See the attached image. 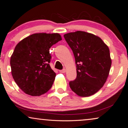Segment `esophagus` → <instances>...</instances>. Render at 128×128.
<instances>
[{"label": "esophagus", "mask_w": 128, "mask_h": 128, "mask_svg": "<svg viewBox=\"0 0 128 128\" xmlns=\"http://www.w3.org/2000/svg\"><path fill=\"white\" fill-rule=\"evenodd\" d=\"M59 71H60V72H61V73H65L66 70L65 68H64V69L61 70H59Z\"/></svg>", "instance_id": "1"}]
</instances>
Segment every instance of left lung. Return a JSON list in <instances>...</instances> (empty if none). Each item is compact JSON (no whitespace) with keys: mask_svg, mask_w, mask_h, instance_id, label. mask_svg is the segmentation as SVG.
I'll use <instances>...</instances> for the list:
<instances>
[{"mask_svg":"<svg viewBox=\"0 0 128 128\" xmlns=\"http://www.w3.org/2000/svg\"><path fill=\"white\" fill-rule=\"evenodd\" d=\"M76 60V78L69 82L78 96H90L104 86L112 61L110 49L102 39L93 34L76 31L64 35Z\"/></svg>","mask_w":128,"mask_h":128,"instance_id":"1","label":"left lung"}]
</instances>
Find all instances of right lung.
Wrapping results in <instances>:
<instances>
[{
  "label": "right lung",
  "instance_id": "add662e5",
  "mask_svg": "<svg viewBox=\"0 0 128 128\" xmlns=\"http://www.w3.org/2000/svg\"><path fill=\"white\" fill-rule=\"evenodd\" d=\"M61 40L58 33H35L17 44L10 62L13 79L24 92L40 96L52 88L56 74L49 64V49Z\"/></svg>",
  "mask_w": 128,
  "mask_h": 128
}]
</instances>
